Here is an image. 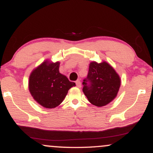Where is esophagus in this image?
Here are the masks:
<instances>
[{
  "mask_svg": "<svg viewBox=\"0 0 153 153\" xmlns=\"http://www.w3.org/2000/svg\"><path fill=\"white\" fill-rule=\"evenodd\" d=\"M76 86L78 88L81 87V82H80L79 80H77V81H76Z\"/></svg>",
  "mask_w": 153,
  "mask_h": 153,
  "instance_id": "obj_1",
  "label": "esophagus"
}]
</instances>
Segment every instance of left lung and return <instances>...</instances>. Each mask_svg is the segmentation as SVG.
Returning a JSON list of instances; mask_svg holds the SVG:
<instances>
[{"instance_id": "obj_1", "label": "left lung", "mask_w": 153, "mask_h": 153, "mask_svg": "<svg viewBox=\"0 0 153 153\" xmlns=\"http://www.w3.org/2000/svg\"><path fill=\"white\" fill-rule=\"evenodd\" d=\"M82 91L89 102L101 107L109 103L117 96L121 80L115 70L106 62H92L88 76L82 82Z\"/></svg>"}]
</instances>
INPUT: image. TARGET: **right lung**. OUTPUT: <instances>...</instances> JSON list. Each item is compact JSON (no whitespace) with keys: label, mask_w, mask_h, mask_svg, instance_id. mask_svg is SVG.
I'll use <instances>...</instances> for the list:
<instances>
[{"label":"right lung","mask_w":153,"mask_h":153,"mask_svg":"<svg viewBox=\"0 0 153 153\" xmlns=\"http://www.w3.org/2000/svg\"><path fill=\"white\" fill-rule=\"evenodd\" d=\"M59 62L46 60L31 72L29 89L34 99L41 106L53 108L59 106L69 89L75 86L65 75L59 71Z\"/></svg>","instance_id":"obj_1"}]
</instances>
